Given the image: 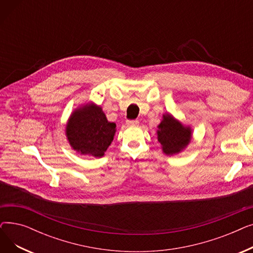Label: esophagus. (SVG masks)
Here are the masks:
<instances>
[{
    "instance_id": "1",
    "label": "esophagus",
    "mask_w": 253,
    "mask_h": 253,
    "mask_svg": "<svg viewBox=\"0 0 253 253\" xmlns=\"http://www.w3.org/2000/svg\"><path fill=\"white\" fill-rule=\"evenodd\" d=\"M126 124H127V126H136V125H138V121L137 120H128Z\"/></svg>"
}]
</instances>
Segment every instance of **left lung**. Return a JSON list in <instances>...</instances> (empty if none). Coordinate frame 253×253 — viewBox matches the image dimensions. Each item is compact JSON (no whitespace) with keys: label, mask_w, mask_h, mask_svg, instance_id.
I'll list each match as a JSON object with an SVG mask.
<instances>
[{"label":"left lung","mask_w":253,"mask_h":253,"mask_svg":"<svg viewBox=\"0 0 253 253\" xmlns=\"http://www.w3.org/2000/svg\"><path fill=\"white\" fill-rule=\"evenodd\" d=\"M158 140L165 154H177L190 142L191 129L183 127L170 115L164 116L163 121L159 125Z\"/></svg>","instance_id":"8db88e82"}]
</instances>
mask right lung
Here are the masks:
<instances>
[{"label": "right lung", "instance_id": "add662e5", "mask_svg": "<svg viewBox=\"0 0 253 253\" xmlns=\"http://www.w3.org/2000/svg\"><path fill=\"white\" fill-rule=\"evenodd\" d=\"M115 128L116 124L106 120L100 106L86 105L72 115L66 136L79 153L102 157L114 139Z\"/></svg>", "mask_w": 253, "mask_h": 253}]
</instances>
